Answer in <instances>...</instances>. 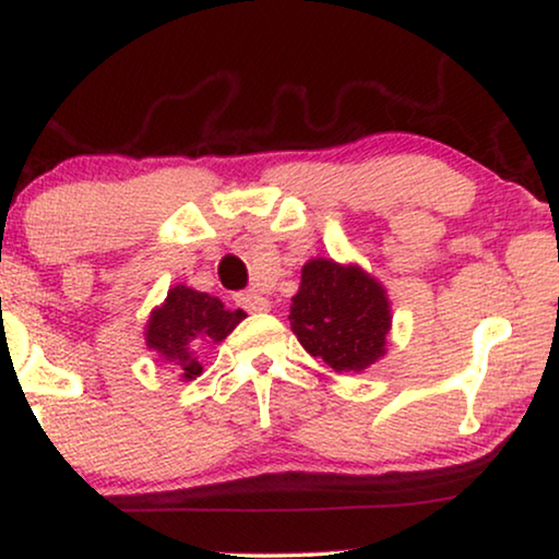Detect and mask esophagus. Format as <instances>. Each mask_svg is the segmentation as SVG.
<instances>
[{"label":"esophagus","mask_w":559,"mask_h":559,"mask_svg":"<svg viewBox=\"0 0 559 559\" xmlns=\"http://www.w3.org/2000/svg\"><path fill=\"white\" fill-rule=\"evenodd\" d=\"M236 302L241 305L243 310L249 312H266L270 310V300L259 293V289H247V293H239L236 295Z\"/></svg>","instance_id":"34e87169"}]
</instances>
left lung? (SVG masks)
<instances>
[{
    "label": "left lung",
    "mask_w": 559,
    "mask_h": 559,
    "mask_svg": "<svg viewBox=\"0 0 559 559\" xmlns=\"http://www.w3.org/2000/svg\"><path fill=\"white\" fill-rule=\"evenodd\" d=\"M289 325L302 348L333 371H364L384 356L392 316L384 287L364 270L312 259L302 266Z\"/></svg>",
    "instance_id": "left-lung-1"
}]
</instances>
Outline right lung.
Instances as JSON below:
<instances>
[{"label": "right lung", "mask_w": 559, "mask_h": 559, "mask_svg": "<svg viewBox=\"0 0 559 559\" xmlns=\"http://www.w3.org/2000/svg\"><path fill=\"white\" fill-rule=\"evenodd\" d=\"M243 318V310H226L218 297L178 285L167 293L163 308L152 312L147 346L165 361L178 364L182 379H195L203 371L198 350L224 341Z\"/></svg>", "instance_id": "obj_1"}]
</instances>
